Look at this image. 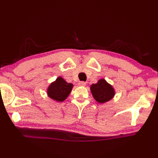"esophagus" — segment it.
Segmentation results:
<instances>
[{
  "mask_svg": "<svg viewBox=\"0 0 158 158\" xmlns=\"http://www.w3.org/2000/svg\"><path fill=\"white\" fill-rule=\"evenodd\" d=\"M79 85L80 86H85L86 85V83L84 81H81L79 83Z\"/></svg>",
  "mask_w": 158,
  "mask_h": 158,
  "instance_id": "34e87169",
  "label": "esophagus"
}]
</instances>
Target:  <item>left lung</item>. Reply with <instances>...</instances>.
I'll use <instances>...</instances> for the list:
<instances>
[{
  "instance_id": "1",
  "label": "left lung",
  "mask_w": 158,
  "mask_h": 158,
  "mask_svg": "<svg viewBox=\"0 0 158 158\" xmlns=\"http://www.w3.org/2000/svg\"><path fill=\"white\" fill-rule=\"evenodd\" d=\"M90 90L94 98L100 104L109 101L115 95L113 87L105 79H100L96 83L92 84L90 86Z\"/></svg>"
}]
</instances>
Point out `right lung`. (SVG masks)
Returning a JSON list of instances; mask_svg holds the SVG:
<instances>
[{
    "label": "right lung",
    "mask_w": 158,
    "mask_h": 158,
    "mask_svg": "<svg viewBox=\"0 0 158 158\" xmlns=\"http://www.w3.org/2000/svg\"><path fill=\"white\" fill-rule=\"evenodd\" d=\"M73 84L67 83L62 77H58L47 89V94L56 102H63L71 92Z\"/></svg>",
    "instance_id": "right-lung-1"
}]
</instances>
